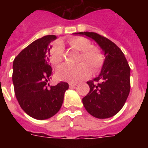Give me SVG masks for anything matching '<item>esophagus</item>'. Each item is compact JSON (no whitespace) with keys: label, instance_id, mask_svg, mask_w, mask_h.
<instances>
[{"label":"esophagus","instance_id":"esophagus-1","mask_svg":"<svg viewBox=\"0 0 148 148\" xmlns=\"http://www.w3.org/2000/svg\"><path fill=\"white\" fill-rule=\"evenodd\" d=\"M76 84H77V83H70L69 84V86H70V88H73V87H75Z\"/></svg>","mask_w":148,"mask_h":148}]
</instances>
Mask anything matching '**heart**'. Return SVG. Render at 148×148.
<instances>
[{
  "label": "heart",
  "mask_w": 148,
  "mask_h": 148,
  "mask_svg": "<svg viewBox=\"0 0 148 148\" xmlns=\"http://www.w3.org/2000/svg\"><path fill=\"white\" fill-rule=\"evenodd\" d=\"M68 44L72 49L80 52L78 63L75 67L62 66L56 71V77L62 81L76 82L86 78L91 71L95 73L100 70L104 64V58L100 49L92 47L90 40L82 36H75L68 40ZM49 61L53 66L61 65L64 59V48L59 40L53 43L49 51Z\"/></svg>",
  "instance_id": "1"
}]
</instances>
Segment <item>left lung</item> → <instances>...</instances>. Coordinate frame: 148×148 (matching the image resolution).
Segmentation results:
<instances>
[{"mask_svg":"<svg viewBox=\"0 0 148 148\" xmlns=\"http://www.w3.org/2000/svg\"><path fill=\"white\" fill-rule=\"evenodd\" d=\"M96 41L105 56L100 74L87 82L90 92L82 99L86 110L98 119H107L118 113L125 105L130 90V68L119 47L95 32H81Z\"/></svg>","mask_w":148,"mask_h":148,"instance_id":"8db88e82","label":"left lung"}]
</instances>
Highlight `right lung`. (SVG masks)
I'll return each mask as SVG.
<instances>
[{
    "label": "right lung",
    "instance_id": "right-lung-1",
    "mask_svg": "<svg viewBox=\"0 0 148 148\" xmlns=\"http://www.w3.org/2000/svg\"><path fill=\"white\" fill-rule=\"evenodd\" d=\"M56 38L49 35L35 40L24 48L13 61L12 82L16 99L27 114L44 120L61 109L69 84L61 82L49 86L53 69L49 65V44Z\"/></svg>",
    "mask_w": 148,
    "mask_h": 148
}]
</instances>
